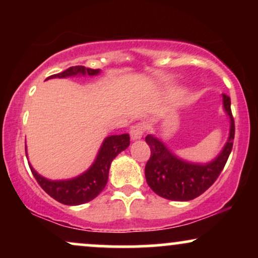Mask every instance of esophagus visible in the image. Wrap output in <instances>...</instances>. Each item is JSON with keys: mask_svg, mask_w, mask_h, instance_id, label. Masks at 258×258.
<instances>
[{"mask_svg": "<svg viewBox=\"0 0 258 258\" xmlns=\"http://www.w3.org/2000/svg\"><path fill=\"white\" fill-rule=\"evenodd\" d=\"M130 135H131V138L133 141H137V139H141L144 135V126L142 123H137V125H133L131 128H130Z\"/></svg>", "mask_w": 258, "mask_h": 258, "instance_id": "esophagus-1", "label": "esophagus"}]
</instances>
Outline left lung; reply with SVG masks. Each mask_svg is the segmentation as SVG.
Wrapping results in <instances>:
<instances>
[{
	"instance_id": "left-lung-1",
	"label": "left lung",
	"mask_w": 258,
	"mask_h": 258,
	"mask_svg": "<svg viewBox=\"0 0 258 258\" xmlns=\"http://www.w3.org/2000/svg\"><path fill=\"white\" fill-rule=\"evenodd\" d=\"M224 111L230 120L229 137L223 149L207 164H194L171 153L158 137L148 135L146 142L150 147V159L146 165L148 185L159 197L174 201H189L206 191L218 178L233 148L234 119L230 110V98L222 94Z\"/></svg>"
}]
</instances>
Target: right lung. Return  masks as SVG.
<instances>
[{
  "label": "right lung",
  "mask_w": 258,
  "mask_h": 258,
  "mask_svg": "<svg viewBox=\"0 0 258 258\" xmlns=\"http://www.w3.org/2000/svg\"><path fill=\"white\" fill-rule=\"evenodd\" d=\"M99 73V69H90V68L82 67V65H76V67H72L69 69L64 70L63 73L49 76L48 79H64L78 75L94 76L98 75ZM128 146V133L109 136L102 143V147H100L92 166L86 172L72 179H47L41 174H38L30 164H29V166H30L35 179L37 180L41 188L49 197H52L53 199L59 201V203L64 204V205H81V204L88 203V201L98 197L100 191L105 188L106 183H108L109 168H110L111 161L116 158L117 154L125 150Z\"/></svg>",
  "instance_id": "obj_1"
}]
</instances>
